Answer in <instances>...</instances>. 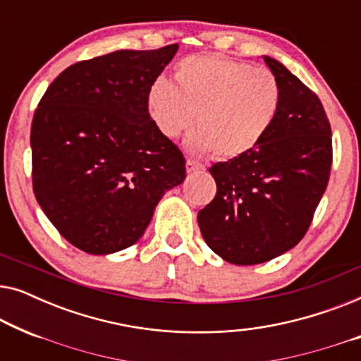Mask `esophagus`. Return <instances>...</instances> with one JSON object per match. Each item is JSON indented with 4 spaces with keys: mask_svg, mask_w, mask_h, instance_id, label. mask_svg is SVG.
<instances>
[{
    "mask_svg": "<svg viewBox=\"0 0 361 361\" xmlns=\"http://www.w3.org/2000/svg\"><path fill=\"white\" fill-rule=\"evenodd\" d=\"M185 169H187V172H189V174H192V172H200V171H204L205 167L202 166V164H199V162L189 159V161L185 162Z\"/></svg>",
    "mask_w": 361,
    "mask_h": 361,
    "instance_id": "esophagus-1",
    "label": "esophagus"
}]
</instances>
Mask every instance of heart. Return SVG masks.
I'll return each instance as SVG.
<instances>
[{
    "label": "heart",
    "mask_w": 361,
    "mask_h": 361,
    "mask_svg": "<svg viewBox=\"0 0 361 361\" xmlns=\"http://www.w3.org/2000/svg\"><path fill=\"white\" fill-rule=\"evenodd\" d=\"M274 73L246 62L197 54L177 62L174 83L157 78L147 88L151 120L166 137H177L194 121L185 140L194 154L235 159L261 145L281 110Z\"/></svg>",
    "instance_id": "heart-1"
}]
</instances>
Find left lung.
Listing matches in <instances>:
<instances>
[{
  "instance_id": "left-lung-1",
  "label": "left lung",
  "mask_w": 361,
  "mask_h": 361,
  "mask_svg": "<svg viewBox=\"0 0 361 361\" xmlns=\"http://www.w3.org/2000/svg\"><path fill=\"white\" fill-rule=\"evenodd\" d=\"M263 59L283 93L278 118L258 147L210 167L216 195L197 215L210 250L240 266L278 258L302 240L332 166V133L317 95L279 61Z\"/></svg>"
}]
</instances>
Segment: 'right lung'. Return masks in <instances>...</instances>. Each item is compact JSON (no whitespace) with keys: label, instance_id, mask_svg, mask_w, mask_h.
<instances>
[{"label":"right lung","instance_id":"add662e5","mask_svg":"<svg viewBox=\"0 0 361 361\" xmlns=\"http://www.w3.org/2000/svg\"><path fill=\"white\" fill-rule=\"evenodd\" d=\"M179 44L115 51L54 80L32 118V187L63 238L90 255L135 245L167 190L185 179L179 147L157 130L147 88Z\"/></svg>","mask_w":361,"mask_h":361}]
</instances>
